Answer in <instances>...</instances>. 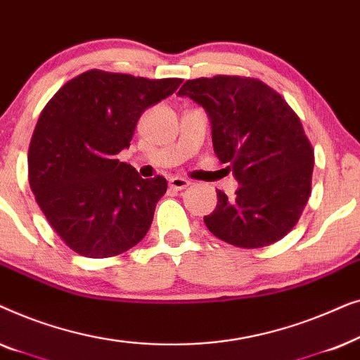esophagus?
Segmentation results:
<instances>
[{
    "mask_svg": "<svg viewBox=\"0 0 360 360\" xmlns=\"http://www.w3.org/2000/svg\"><path fill=\"white\" fill-rule=\"evenodd\" d=\"M169 184L174 190H185L186 186H190V181L186 179H181V176H174V179H170Z\"/></svg>",
    "mask_w": 360,
    "mask_h": 360,
    "instance_id": "1",
    "label": "esophagus"
}]
</instances>
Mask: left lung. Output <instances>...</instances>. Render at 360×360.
<instances>
[{
	"label": "left lung",
	"instance_id": "1",
	"mask_svg": "<svg viewBox=\"0 0 360 360\" xmlns=\"http://www.w3.org/2000/svg\"><path fill=\"white\" fill-rule=\"evenodd\" d=\"M176 95L208 112L216 155L239 184L234 198L216 190L218 205L205 216L206 228L238 248L277 243L298 223L311 193L314 154L300 117L255 78H196Z\"/></svg>",
	"mask_w": 360,
	"mask_h": 360
}]
</instances>
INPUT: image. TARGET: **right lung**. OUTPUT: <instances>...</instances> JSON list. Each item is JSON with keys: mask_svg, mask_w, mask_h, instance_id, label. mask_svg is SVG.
Listing matches in <instances>:
<instances>
[{"mask_svg": "<svg viewBox=\"0 0 360 360\" xmlns=\"http://www.w3.org/2000/svg\"><path fill=\"white\" fill-rule=\"evenodd\" d=\"M181 82L88 70L42 110L29 146V185L49 223L77 254L112 257L144 239L167 180L141 179L117 154L129 147L142 112Z\"/></svg>", "mask_w": 360, "mask_h": 360, "instance_id": "obj_1", "label": "right lung"}]
</instances>
